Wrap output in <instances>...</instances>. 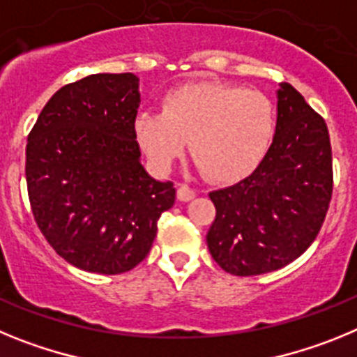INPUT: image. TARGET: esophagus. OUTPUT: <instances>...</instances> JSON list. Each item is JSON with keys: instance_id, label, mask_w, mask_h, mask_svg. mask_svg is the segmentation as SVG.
Wrapping results in <instances>:
<instances>
[{"instance_id": "1", "label": "esophagus", "mask_w": 357, "mask_h": 357, "mask_svg": "<svg viewBox=\"0 0 357 357\" xmlns=\"http://www.w3.org/2000/svg\"><path fill=\"white\" fill-rule=\"evenodd\" d=\"M197 197V193H195L193 189L189 188L188 184H178V188H176V198L181 202H189L193 200V198Z\"/></svg>"}]
</instances>
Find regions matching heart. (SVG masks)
Wrapping results in <instances>:
<instances>
[{
    "label": "heart",
    "instance_id": "b5f03b06",
    "mask_svg": "<svg viewBox=\"0 0 357 357\" xmlns=\"http://www.w3.org/2000/svg\"><path fill=\"white\" fill-rule=\"evenodd\" d=\"M135 135L157 168L191 153L213 182L232 184L250 175L272 144L275 110L259 91L238 85H182L162 100V112H141Z\"/></svg>",
    "mask_w": 357,
    "mask_h": 357
}]
</instances>
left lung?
<instances>
[{"label":"left lung","instance_id":"8db88e82","mask_svg":"<svg viewBox=\"0 0 357 357\" xmlns=\"http://www.w3.org/2000/svg\"><path fill=\"white\" fill-rule=\"evenodd\" d=\"M333 195V153L321 116L289 84L277 91L272 146L254 173L209 193L213 259L239 277L273 272L314 241Z\"/></svg>","mask_w":357,"mask_h":357}]
</instances>
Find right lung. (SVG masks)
<instances>
[{"label":"right lung","instance_id":"add662e5","mask_svg":"<svg viewBox=\"0 0 357 357\" xmlns=\"http://www.w3.org/2000/svg\"><path fill=\"white\" fill-rule=\"evenodd\" d=\"M139 78L98 73L64 85L28 135L26 185L53 250L85 272L118 275L148 255L157 222L175 204L173 182L141 164Z\"/></svg>","mask_w":357,"mask_h":357}]
</instances>
